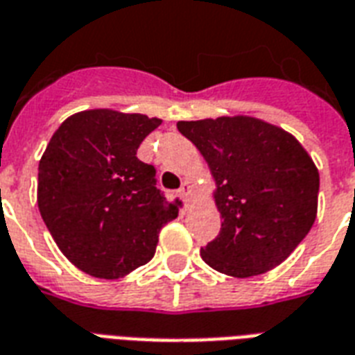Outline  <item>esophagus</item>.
I'll return each instance as SVG.
<instances>
[{"mask_svg":"<svg viewBox=\"0 0 355 355\" xmlns=\"http://www.w3.org/2000/svg\"><path fill=\"white\" fill-rule=\"evenodd\" d=\"M189 196H191V184L184 180L180 189H178V197H180L182 201H189Z\"/></svg>","mask_w":355,"mask_h":355,"instance_id":"1","label":"esophagus"}]
</instances>
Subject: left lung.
Segmentation results:
<instances>
[{"label": "left lung", "mask_w": 355, "mask_h": 355, "mask_svg": "<svg viewBox=\"0 0 355 355\" xmlns=\"http://www.w3.org/2000/svg\"><path fill=\"white\" fill-rule=\"evenodd\" d=\"M216 178L221 231L201 250L221 274L251 277L285 261L316 220L320 177L304 147L253 117L180 121Z\"/></svg>", "instance_id": "left-lung-1"}]
</instances>
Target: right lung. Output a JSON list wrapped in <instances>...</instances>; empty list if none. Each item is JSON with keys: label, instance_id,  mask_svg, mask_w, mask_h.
<instances>
[{"label": "right lung", "instance_id": "add662e5", "mask_svg": "<svg viewBox=\"0 0 355 355\" xmlns=\"http://www.w3.org/2000/svg\"><path fill=\"white\" fill-rule=\"evenodd\" d=\"M159 119L112 110L69 117L39 164L37 202L59 250L81 272L117 279L154 257L178 210L137 148Z\"/></svg>", "mask_w": 355, "mask_h": 355}]
</instances>
